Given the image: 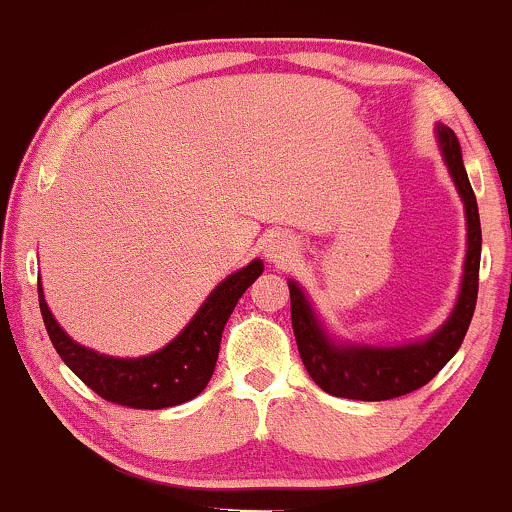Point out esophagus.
Instances as JSON below:
<instances>
[{
	"label": "esophagus",
	"mask_w": 512,
	"mask_h": 512,
	"mask_svg": "<svg viewBox=\"0 0 512 512\" xmlns=\"http://www.w3.org/2000/svg\"><path fill=\"white\" fill-rule=\"evenodd\" d=\"M264 255L269 262H289L296 255V243L286 236H272L264 243Z\"/></svg>",
	"instance_id": "obj_1"
}]
</instances>
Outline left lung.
<instances>
[{"instance_id": "8db88e82", "label": "left lung", "mask_w": 512, "mask_h": 512, "mask_svg": "<svg viewBox=\"0 0 512 512\" xmlns=\"http://www.w3.org/2000/svg\"><path fill=\"white\" fill-rule=\"evenodd\" d=\"M436 137L452 182L464 202V216H467V257H464L462 289L450 317L436 334H431L424 342L404 346L339 344L325 332L313 305L298 289L296 281H289L291 325L296 334L298 354H301L310 378L334 397L383 402V399L409 395L436 378L438 370L457 354L464 334L469 330L479 291V207L472 185H469L467 170H464L462 149L455 132L450 127L438 125Z\"/></svg>"}]
</instances>
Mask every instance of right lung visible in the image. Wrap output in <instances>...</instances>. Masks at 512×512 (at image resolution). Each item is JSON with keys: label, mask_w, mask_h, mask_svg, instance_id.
I'll use <instances>...</instances> for the list:
<instances>
[{"label": "right lung", "mask_w": 512, "mask_h": 512, "mask_svg": "<svg viewBox=\"0 0 512 512\" xmlns=\"http://www.w3.org/2000/svg\"><path fill=\"white\" fill-rule=\"evenodd\" d=\"M262 269L260 260H252L248 267L226 276L173 342L139 358L105 356L76 344L52 317L38 281L40 313L57 354L96 395L132 409H166L190 402L207 387L219 358L223 327Z\"/></svg>", "instance_id": "1"}]
</instances>
